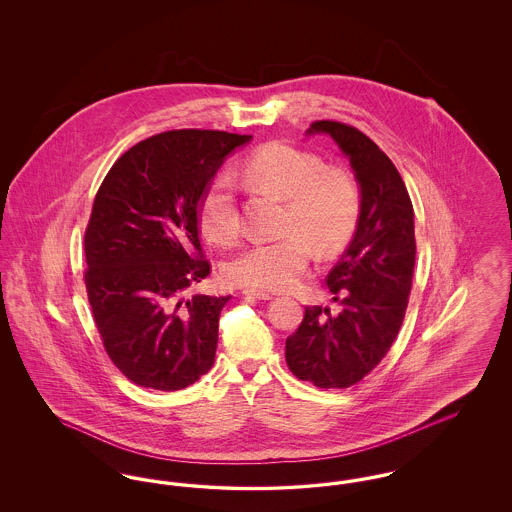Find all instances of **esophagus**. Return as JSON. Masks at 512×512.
Wrapping results in <instances>:
<instances>
[{
  "label": "esophagus",
  "instance_id": "1",
  "mask_svg": "<svg viewBox=\"0 0 512 512\" xmlns=\"http://www.w3.org/2000/svg\"><path fill=\"white\" fill-rule=\"evenodd\" d=\"M245 295H249V297H255V299H261V301H268V299H272V295L268 292H261V290H251V288H247L244 290Z\"/></svg>",
  "mask_w": 512,
  "mask_h": 512
}]
</instances>
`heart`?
Instances as JSON below:
<instances>
[{"mask_svg":"<svg viewBox=\"0 0 512 512\" xmlns=\"http://www.w3.org/2000/svg\"><path fill=\"white\" fill-rule=\"evenodd\" d=\"M244 172L255 186L284 197V236L247 245L226 265V278L261 292L290 290L309 267L311 245L332 253L355 232L361 215L359 184L349 172L328 167L317 153L288 142L255 149L245 159ZM197 219L205 238L215 244L240 238V207L226 172L213 176L203 190Z\"/></svg>","mask_w":512,"mask_h":512,"instance_id":"heart-1","label":"heart"}]
</instances>
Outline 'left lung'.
<instances>
[{"mask_svg":"<svg viewBox=\"0 0 512 512\" xmlns=\"http://www.w3.org/2000/svg\"><path fill=\"white\" fill-rule=\"evenodd\" d=\"M309 132L330 134L361 184L357 232L326 286L340 313L305 307L299 328L286 340L293 376L317 388H349L388 355L397 338L413 288V203L390 157L359 128L315 121Z\"/></svg>","mask_w":512,"mask_h":512,"instance_id":"8db88e82","label":"left lung"}]
</instances>
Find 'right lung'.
Here are the masks:
<instances>
[{
    "label": "right lung",
    "instance_id": "right-lung-1",
    "mask_svg": "<svg viewBox=\"0 0 512 512\" xmlns=\"http://www.w3.org/2000/svg\"><path fill=\"white\" fill-rule=\"evenodd\" d=\"M249 140L161 132L124 151L99 186L84 232V284L105 353L136 386L184 390L215 363L230 297H186L211 272L197 207L224 157Z\"/></svg>",
    "mask_w": 512,
    "mask_h": 512
}]
</instances>
